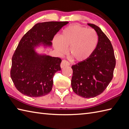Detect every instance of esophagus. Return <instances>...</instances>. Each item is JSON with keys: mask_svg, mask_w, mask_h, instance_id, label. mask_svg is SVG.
<instances>
[{"mask_svg": "<svg viewBox=\"0 0 129 129\" xmlns=\"http://www.w3.org/2000/svg\"><path fill=\"white\" fill-rule=\"evenodd\" d=\"M69 62H68L67 61L65 60H62V61L61 62V64H60V67L61 68H63L65 67H67V66H69Z\"/></svg>", "mask_w": 129, "mask_h": 129, "instance_id": "34e87169", "label": "esophagus"}]
</instances>
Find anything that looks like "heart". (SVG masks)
I'll list each match as a JSON object with an SVG mask.
<instances>
[{"label":"heart","instance_id":"1","mask_svg":"<svg viewBox=\"0 0 129 129\" xmlns=\"http://www.w3.org/2000/svg\"><path fill=\"white\" fill-rule=\"evenodd\" d=\"M98 44V37L93 29H87L78 24L67 27L59 37L53 40L55 49L61 55L69 48V55L74 61L84 62L94 54Z\"/></svg>","mask_w":129,"mask_h":129}]
</instances>
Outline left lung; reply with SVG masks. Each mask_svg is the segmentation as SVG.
<instances>
[{"label":"left lung","mask_w":129,"mask_h":129,"mask_svg":"<svg viewBox=\"0 0 129 129\" xmlns=\"http://www.w3.org/2000/svg\"><path fill=\"white\" fill-rule=\"evenodd\" d=\"M87 25L96 32L98 46L87 61L78 62L72 67V87L76 94L84 98H91L101 94L110 83L116 60L113 46L106 35L98 26L92 24Z\"/></svg>","instance_id":"obj_1"}]
</instances>
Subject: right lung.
Masks as SVG:
<instances>
[{"mask_svg":"<svg viewBox=\"0 0 129 129\" xmlns=\"http://www.w3.org/2000/svg\"><path fill=\"white\" fill-rule=\"evenodd\" d=\"M68 21H48L36 24L21 38L12 57L10 76L19 92L29 97L48 94L55 73L61 70V59L35 49L51 47L54 35Z\"/></svg>","mask_w":129,"mask_h":129,"instance_id":"add662e5","label":"right lung"}]
</instances>
